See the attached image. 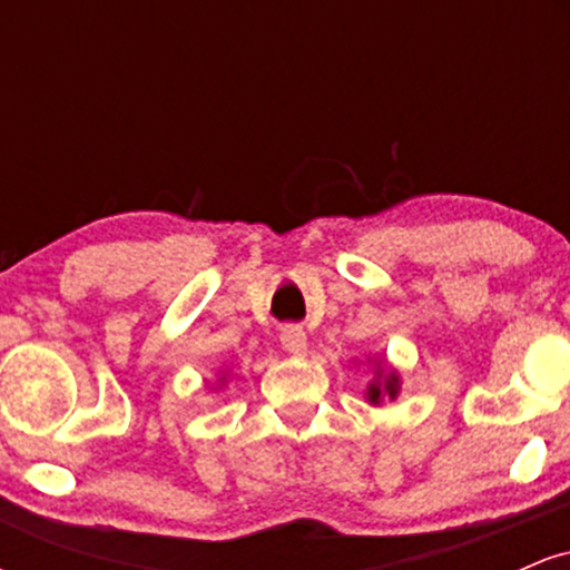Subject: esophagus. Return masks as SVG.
Here are the masks:
<instances>
[{
	"instance_id": "esophagus-1",
	"label": "esophagus",
	"mask_w": 570,
	"mask_h": 570,
	"mask_svg": "<svg viewBox=\"0 0 570 570\" xmlns=\"http://www.w3.org/2000/svg\"><path fill=\"white\" fill-rule=\"evenodd\" d=\"M281 345L292 353V356H305L307 353V335L303 326L289 324L281 330Z\"/></svg>"
}]
</instances>
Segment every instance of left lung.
<instances>
[{"label": "left lung", "instance_id": "obj_1", "mask_svg": "<svg viewBox=\"0 0 570 570\" xmlns=\"http://www.w3.org/2000/svg\"><path fill=\"white\" fill-rule=\"evenodd\" d=\"M364 364L372 370L367 389H364V399H367L372 407H381L385 402H394L399 391H402V375L391 367L389 358L381 356V353L367 356L364 358Z\"/></svg>", "mask_w": 570, "mask_h": 570}]
</instances>
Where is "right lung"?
<instances>
[{
	"label": "right lung",
	"instance_id": "right-lung-1",
	"mask_svg": "<svg viewBox=\"0 0 570 570\" xmlns=\"http://www.w3.org/2000/svg\"><path fill=\"white\" fill-rule=\"evenodd\" d=\"M227 375H230V370H222L219 372V377H217V383H214V389H225V383H227Z\"/></svg>",
	"mask_w": 570,
	"mask_h": 570
}]
</instances>
